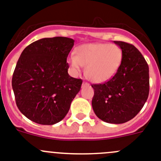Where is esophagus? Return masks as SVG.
<instances>
[{
    "label": "esophagus",
    "mask_w": 161,
    "mask_h": 161,
    "mask_svg": "<svg viewBox=\"0 0 161 161\" xmlns=\"http://www.w3.org/2000/svg\"><path fill=\"white\" fill-rule=\"evenodd\" d=\"M87 85H89V84H88L86 82H82V86H87Z\"/></svg>",
    "instance_id": "1"
}]
</instances>
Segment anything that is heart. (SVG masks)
Segmentation results:
<instances>
[{
	"instance_id": "1",
	"label": "heart",
	"mask_w": 161,
	"mask_h": 161,
	"mask_svg": "<svg viewBox=\"0 0 161 161\" xmlns=\"http://www.w3.org/2000/svg\"><path fill=\"white\" fill-rule=\"evenodd\" d=\"M123 60L122 50L108 43H88L79 46L75 55L71 54L68 63L75 72L85 66V75L91 82H103L118 71Z\"/></svg>"
}]
</instances>
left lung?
<instances>
[{
	"instance_id": "left-lung-1",
	"label": "left lung",
	"mask_w": 161,
	"mask_h": 161,
	"mask_svg": "<svg viewBox=\"0 0 161 161\" xmlns=\"http://www.w3.org/2000/svg\"><path fill=\"white\" fill-rule=\"evenodd\" d=\"M122 50L118 71L108 82L93 84L92 108L95 115L109 124H124L140 112L149 94V68L133 45L114 41Z\"/></svg>"
}]
</instances>
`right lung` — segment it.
Wrapping results in <instances>:
<instances>
[{"label":"right lung","instance_id":"right-lung-1","mask_svg":"<svg viewBox=\"0 0 161 161\" xmlns=\"http://www.w3.org/2000/svg\"><path fill=\"white\" fill-rule=\"evenodd\" d=\"M73 39H40L25 48L17 61L12 86L17 108L29 119L52 125L64 119L82 80L70 77L67 56Z\"/></svg>","mask_w":161,"mask_h":161}]
</instances>
